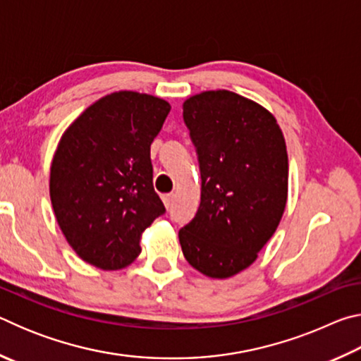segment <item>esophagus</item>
Instances as JSON below:
<instances>
[{"label": "esophagus", "instance_id": "1", "mask_svg": "<svg viewBox=\"0 0 361 361\" xmlns=\"http://www.w3.org/2000/svg\"><path fill=\"white\" fill-rule=\"evenodd\" d=\"M162 202H164V205H166V209L169 210L170 207H172V204H173V194L162 195Z\"/></svg>", "mask_w": 361, "mask_h": 361}]
</instances>
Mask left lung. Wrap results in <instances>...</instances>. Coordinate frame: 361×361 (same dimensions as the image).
I'll use <instances>...</instances> for the list:
<instances>
[{
  "mask_svg": "<svg viewBox=\"0 0 361 361\" xmlns=\"http://www.w3.org/2000/svg\"><path fill=\"white\" fill-rule=\"evenodd\" d=\"M199 157L200 205L178 232L200 274L229 279L252 266L274 235L288 197L282 129L264 106L231 90H205L183 103Z\"/></svg>",
  "mask_w": 361,
  "mask_h": 361,
  "instance_id": "left-lung-1",
  "label": "left lung"
}]
</instances>
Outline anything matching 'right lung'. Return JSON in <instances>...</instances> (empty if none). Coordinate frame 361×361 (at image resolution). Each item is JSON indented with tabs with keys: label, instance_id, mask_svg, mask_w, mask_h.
I'll return each mask as SVG.
<instances>
[{
	"label": "right lung",
	"instance_id": "1",
	"mask_svg": "<svg viewBox=\"0 0 361 361\" xmlns=\"http://www.w3.org/2000/svg\"><path fill=\"white\" fill-rule=\"evenodd\" d=\"M170 111L154 95L119 90L78 116L60 138L49 192L66 242L103 271L142 252L143 231L166 212L152 186L151 143Z\"/></svg>",
	"mask_w": 361,
	"mask_h": 361
}]
</instances>
